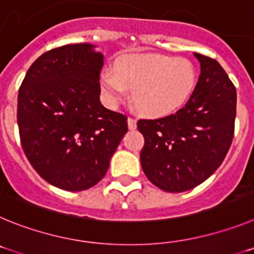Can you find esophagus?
I'll use <instances>...</instances> for the list:
<instances>
[{
    "instance_id": "esophagus-1",
    "label": "esophagus",
    "mask_w": 254,
    "mask_h": 254,
    "mask_svg": "<svg viewBox=\"0 0 254 254\" xmlns=\"http://www.w3.org/2000/svg\"><path fill=\"white\" fill-rule=\"evenodd\" d=\"M136 127H137V121H136V118H133V117H129V118H128V128L129 129H136Z\"/></svg>"
}]
</instances>
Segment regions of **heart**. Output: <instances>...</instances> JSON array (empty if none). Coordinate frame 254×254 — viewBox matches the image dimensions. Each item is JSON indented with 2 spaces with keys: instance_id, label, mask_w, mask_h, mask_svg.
<instances>
[{
  "instance_id": "heart-1",
  "label": "heart",
  "mask_w": 254,
  "mask_h": 254,
  "mask_svg": "<svg viewBox=\"0 0 254 254\" xmlns=\"http://www.w3.org/2000/svg\"><path fill=\"white\" fill-rule=\"evenodd\" d=\"M196 84L193 64L185 58L140 55L125 58L116 71H105L103 86L113 99H122L127 89L133 102L147 116L177 111L190 96Z\"/></svg>"
}]
</instances>
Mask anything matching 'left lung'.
Instances as JSON below:
<instances>
[{"label": "left lung", "mask_w": 254, "mask_h": 254, "mask_svg": "<svg viewBox=\"0 0 254 254\" xmlns=\"http://www.w3.org/2000/svg\"><path fill=\"white\" fill-rule=\"evenodd\" d=\"M193 55L201 73L185 107L137 122L145 138L140 155L143 173L167 192H185L205 182L221 165L234 137V84L216 60Z\"/></svg>", "instance_id": "8db88e82"}]
</instances>
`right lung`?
I'll list each match as a JSON object with an SVG mask.
<instances>
[{"label":"right lung","mask_w":254,"mask_h":254,"mask_svg":"<svg viewBox=\"0 0 254 254\" xmlns=\"http://www.w3.org/2000/svg\"><path fill=\"white\" fill-rule=\"evenodd\" d=\"M103 55L87 43L35 60L17 96L24 154L44 181L66 190L95 186L128 129L127 116L100 103Z\"/></svg>","instance_id":"obj_1"}]
</instances>
